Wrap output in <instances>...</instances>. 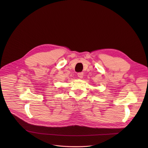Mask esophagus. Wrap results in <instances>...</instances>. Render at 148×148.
Here are the masks:
<instances>
[{"mask_svg":"<svg viewBox=\"0 0 148 148\" xmlns=\"http://www.w3.org/2000/svg\"><path fill=\"white\" fill-rule=\"evenodd\" d=\"M77 75H78V77L79 78H82L83 77V76H84V73H83V72H80V73H78L77 74Z\"/></svg>","mask_w":148,"mask_h":148,"instance_id":"esophagus-1","label":"esophagus"}]
</instances>
